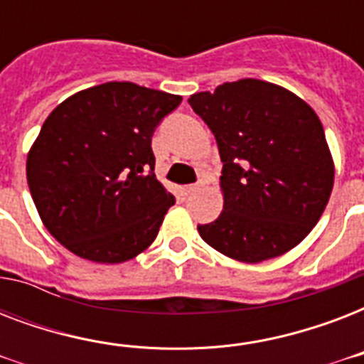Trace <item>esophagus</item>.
<instances>
[{
  "label": "esophagus",
  "instance_id": "1",
  "mask_svg": "<svg viewBox=\"0 0 364 364\" xmlns=\"http://www.w3.org/2000/svg\"><path fill=\"white\" fill-rule=\"evenodd\" d=\"M204 187V181H198V183H194V185H187L185 187V193L187 194H193V193H198L200 188Z\"/></svg>",
  "mask_w": 364,
  "mask_h": 364
}]
</instances>
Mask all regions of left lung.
<instances>
[{"instance_id": "left-lung-1", "label": "left lung", "mask_w": 364, "mask_h": 364, "mask_svg": "<svg viewBox=\"0 0 364 364\" xmlns=\"http://www.w3.org/2000/svg\"><path fill=\"white\" fill-rule=\"evenodd\" d=\"M223 160V213L198 225L208 245L242 262L287 253L328 202L334 166L316 111L285 88L242 79L188 98Z\"/></svg>"}]
</instances>
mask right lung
<instances>
[{
	"instance_id": "1",
	"label": "right lung",
	"mask_w": 364,
	"mask_h": 364,
	"mask_svg": "<svg viewBox=\"0 0 364 364\" xmlns=\"http://www.w3.org/2000/svg\"><path fill=\"white\" fill-rule=\"evenodd\" d=\"M181 96L113 81L73 94L43 122L26 176L45 227L71 253L124 262L176 204L154 176L151 139Z\"/></svg>"
}]
</instances>
